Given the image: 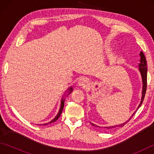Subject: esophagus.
Wrapping results in <instances>:
<instances>
[{
	"label": "esophagus",
	"instance_id": "obj_1",
	"mask_svg": "<svg viewBox=\"0 0 154 154\" xmlns=\"http://www.w3.org/2000/svg\"><path fill=\"white\" fill-rule=\"evenodd\" d=\"M88 83H89V81H88L87 78L82 77L79 79V81H78V85H79V86L80 87H85L88 85Z\"/></svg>",
	"mask_w": 154,
	"mask_h": 154
}]
</instances>
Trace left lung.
Returning a JSON list of instances; mask_svg holds the SVG:
<instances>
[{"mask_svg":"<svg viewBox=\"0 0 154 154\" xmlns=\"http://www.w3.org/2000/svg\"><path fill=\"white\" fill-rule=\"evenodd\" d=\"M140 63L138 65V67H139V71L140 73V75H141V77H142V97H141V101H140V103L139 104V105L137 108V109L136 110V111L134 112L133 113L132 115L130 116V119L128 120L126 122H124V123L121 124H118V125L116 126H104L103 128L106 129H111V128H113L114 127H122L124 126L125 124L128 122V121L132 119V117L133 116L134 114L136 113V112L139 108L140 107V106L142 105V104L143 101V99H144V97H145V94H146V88H147V63H146V57H145V55L143 54V53L142 51H140ZM91 124H92L93 126L97 127V128H100V126L95 125V124H93V123H91Z\"/></svg>","mask_w":154,"mask_h":154,"instance_id":"8db88e82","label":"left lung"}]
</instances>
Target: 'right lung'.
Wrapping results in <instances>:
<instances>
[{"mask_svg": "<svg viewBox=\"0 0 154 154\" xmlns=\"http://www.w3.org/2000/svg\"><path fill=\"white\" fill-rule=\"evenodd\" d=\"M66 91H67V92H68V94H67V95H68V94H69L72 92V91H73V87H69ZM64 96H67V95L65 94ZM64 96H63V97H62V99H61V106H60V110H59V112H58V113L57 114L56 116H55L53 120H51L50 122H48V123H45V124H39V125H40V126H46V125H48V124H51V123L54 122L55 121H56V120L59 119V118H60V115H61V112H62V111H63V107H64V102H65V98H64Z\"/></svg>", "mask_w": 154, "mask_h": 154, "instance_id": "right-lung-1", "label": "right lung"}]
</instances>
